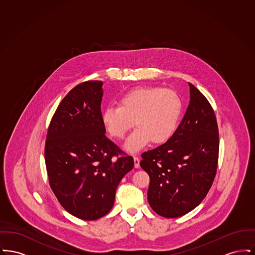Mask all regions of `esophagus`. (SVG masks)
<instances>
[{"mask_svg": "<svg viewBox=\"0 0 255 255\" xmlns=\"http://www.w3.org/2000/svg\"><path fill=\"white\" fill-rule=\"evenodd\" d=\"M139 158L137 156H133V163H134V167L137 168L139 167Z\"/></svg>", "mask_w": 255, "mask_h": 255, "instance_id": "esophagus-1", "label": "esophagus"}]
</instances>
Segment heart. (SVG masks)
Wrapping results in <instances>:
<instances>
[{"mask_svg":"<svg viewBox=\"0 0 255 255\" xmlns=\"http://www.w3.org/2000/svg\"><path fill=\"white\" fill-rule=\"evenodd\" d=\"M179 95L160 87H137L122 96L120 106H109L102 113L108 133L122 139L131 128L136 129L127 139L125 148L135 152L150 141L162 144L174 134L182 114Z\"/></svg>","mask_w":255,"mask_h":255,"instance_id":"obj_1","label":"heart"}]
</instances>
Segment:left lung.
<instances>
[{
	"mask_svg": "<svg viewBox=\"0 0 255 255\" xmlns=\"http://www.w3.org/2000/svg\"><path fill=\"white\" fill-rule=\"evenodd\" d=\"M190 102L169 140L142 153L140 166L150 177L147 198L158 215L182 216L199 206L216 176L218 124L206 97L189 83Z\"/></svg>",
	"mask_w": 255,
	"mask_h": 255,
	"instance_id": "obj_1",
	"label": "left lung"
}]
</instances>
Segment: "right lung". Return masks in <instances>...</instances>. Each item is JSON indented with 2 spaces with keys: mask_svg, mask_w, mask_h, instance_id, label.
<instances>
[{
  "mask_svg": "<svg viewBox=\"0 0 255 255\" xmlns=\"http://www.w3.org/2000/svg\"><path fill=\"white\" fill-rule=\"evenodd\" d=\"M102 82L89 80L62 99L49 122L45 161L49 185L61 206L77 218L94 221L114 206L133 158L105 135Z\"/></svg>",
  "mask_w": 255,
  "mask_h": 255,
  "instance_id": "right-lung-1",
  "label": "right lung"
}]
</instances>
